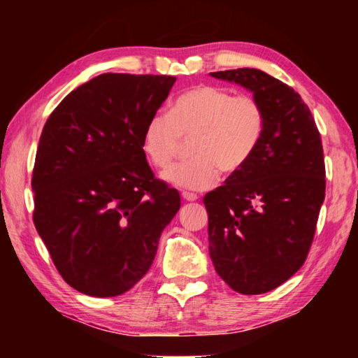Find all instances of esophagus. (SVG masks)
Returning a JSON list of instances; mask_svg holds the SVG:
<instances>
[{
    "label": "esophagus",
    "mask_w": 358,
    "mask_h": 358,
    "mask_svg": "<svg viewBox=\"0 0 358 358\" xmlns=\"http://www.w3.org/2000/svg\"><path fill=\"white\" fill-rule=\"evenodd\" d=\"M181 197H183V201H186V202H194V201H197V194H194V192H187V191L181 192Z\"/></svg>",
    "instance_id": "34e87169"
}]
</instances>
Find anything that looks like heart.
<instances>
[{
	"mask_svg": "<svg viewBox=\"0 0 358 358\" xmlns=\"http://www.w3.org/2000/svg\"><path fill=\"white\" fill-rule=\"evenodd\" d=\"M265 113L251 96H234L216 85H197L180 93L167 115H153L142 132V150L151 166L164 171L180 151L181 141L192 138L191 161L162 173L169 185L203 191L220 180L221 171L237 173L260 147Z\"/></svg>",
	"mask_w": 358,
	"mask_h": 358,
	"instance_id": "heart-1",
	"label": "heart"
}]
</instances>
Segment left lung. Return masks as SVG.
Returning <instances> with one entry per match:
<instances>
[{"mask_svg":"<svg viewBox=\"0 0 358 358\" xmlns=\"http://www.w3.org/2000/svg\"><path fill=\"white\" fill-rule=\"evenodd\" d=\"M210 76L246 88L265 113L252 159L203 197L210 257L234 290L265 294L295 275L310 251L325 199L322 141L289 85L250 68Z\"/></svg>","mask_w":358,"mask_h":358,"instance_id":"left-lung-1","label":"left lung"}]
</instances>
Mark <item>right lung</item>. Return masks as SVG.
<instances>
[{"instance_id": "obj_1", "label": "right lung", "mask_w": 358, "mask_h": 358, "mask_svg": "<svg viewBox=\"0 0 358 358\" xmlns=\"http://www.w3.org/2000/svg\"><path fill=\"white\" fill-rule=\"evenodd\" d=\"M171 76L101 74L59 102L39 138L34 226L63 280L92 296H117L153 264L180 194L156 180L142 150L147 121Z\"/></svg>"}]
</instances>
